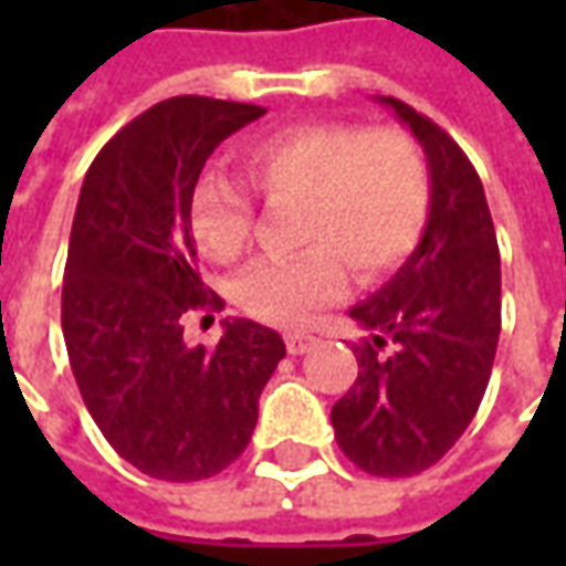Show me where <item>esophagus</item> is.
Wrapping results in <instances>:
<instances>
[{
    "label": "esophagus",
    "instance_id": "1",
    "mask_svg": "<svg viewBox=\"0 0 566 566\" xmlns=\"http://www.w3.org/2000/svg\"><path fill=\"white\" fill-rule=\"evenodd\" d=\"M315 343H318V339H315V336H308V333H287V336H284V345H287V352H291V355H306L308 348H312Z\"/></svg>",
    "mask_w": 566,
    "mask_h": 566
}]
</instances>
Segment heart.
Listing matches in <instances>:
<instances>
[{"label": "heart", "mask_w": 566, "mask_h": 566, "mask_svg": "<svg viewBox=\"0 0 566 566\" xmlns=\"http://www.w3.org/2000/svg\"><path fill=\"white\" fill-rule=\"evenodd\" d=\"M251 187L272 202H296L291 260H258L235 279V303L279 327L306 324L343 294V264L360 282L397 270L424 233L430 178L424 157L391 127L308 124L275 133L248 150ZM254 202L221 175L193 187L190 230L202 254L233 263L248 245ZM336 256L340 259L335 260Z\"/></svg>", "instance_id": "heart-1"}]
</instances>
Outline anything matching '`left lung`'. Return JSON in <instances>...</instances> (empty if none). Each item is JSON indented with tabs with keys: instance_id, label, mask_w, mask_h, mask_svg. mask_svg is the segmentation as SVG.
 <instances>
[{
	"instance_id": "8db88e82",
	"label": "left lung",
	"mask_w": 566,
	"mask_h": 566,
	"mask_svg": "<svg viewBox=\"0 0 566 566\" xmlns=\"http://www.w3.org/2000/svg\"><path fill=\"white\" fill-rule=\"evenodd\" d=\"M379 103L424 148L430 211L391 282L348 312L369 339L355 345L360 373L331 421L360 470L412 475L461 439L485 397L500 339V251L482 181L458 142L394 96Z\"/></svg>"
}]
</instances>
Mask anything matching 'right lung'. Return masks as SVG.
Returning a JSON list of instances; mask_svg holds the SVG:
<instances>
[{
	"mask_svg": "<svg viewBox=\"0 0 566 566\" xmlns=\"http://www.w3.org/2000/svg\"><path fill=\"white\" fill-rule=\"evenodd\" d=\"M266 108L172 96L108 142L84 175L63 279V339L84 406L112 449L150 479L197 482L245 451L260 391L284 357L258 321H223L214 348L185 315L221 308L202 284L190 199L227 136Z\"/></svg>",
	"mask_w": 566,
	"mask_h": 566,
	"instance_id": "obj_1",
	"label": "right lung"
}]
</instances>
